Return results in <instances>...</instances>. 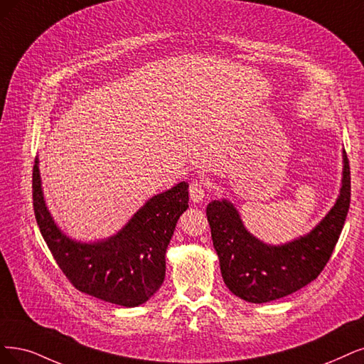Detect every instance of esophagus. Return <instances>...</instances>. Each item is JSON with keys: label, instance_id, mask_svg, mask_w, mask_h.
<instances>
[{"label": "esophagus", "instance_id": "esophagus-1", "mask_svg": "<svg viewBox=\"0 0 364 364\" xmlns=\"http://www.w3.org/2000/svg\"><path fill=\"white\" fill-rule=\"evenodd\" d=\"M189 195H191V199L193 200V203H196V204L200 203V200H203L205 196L204 184L199 181H192L191 187H189Z\"/></svg>", "mask_w": 364, "mask_h": 364}]
</instances>
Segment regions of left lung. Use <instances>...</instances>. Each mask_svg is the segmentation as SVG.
<instances>
[{
    "label": "left lung",
    "instance_id": "1",
    "mask_svg": "<svg viewBox=\"0 0 364 364\" xmlns=\"http://www.w3.org/2000/svg\"><path fill=\"white\" fill-rule=\"evenodd\" d=\"M342 156V187L334 205L311 232L288 243L267 245L250 234L231 200H211L207 205L222 277L234 295L249 303H268L301 289L324 270L351 200V172L345 150Z\"/></svg>",
    "mask_w": 364,
    "mask_h": 364
}]
</instances>
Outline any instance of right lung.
Returning <instances> with one entry per match:
<instances>
[{
    "instance_id": "add662e5",
    "label": "right lung",
    "mask_w": 364,
    "mask_h": 364,
    "mask_svg": "<svg viewBox=\"0 0 364 364\" xmlns=\"http://www.w3.org/2000/svg\"><path fill=\"white\" fill-rule=\"evenodd\" d=\"M36 220L58 267L80 292L136 307L165 280V255L181 214L189 208V184L181 181L154 195L112 237L82 243L67 237L46 207L38 159L33 168Z\"/></svg>"
}]
</instances>
